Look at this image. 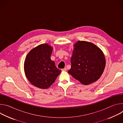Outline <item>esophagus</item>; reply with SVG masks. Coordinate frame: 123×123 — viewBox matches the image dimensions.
Returning <instances> with one entry per match:
<instances>
[{"mask_svg": "<svg viewBox=\"0 0 123 123\" xmlns=\"http://www.w3.org/2000/svg\"><path fill=\"white\" fill-rule=\"evenodd\" d=\"M62 70H63V71H67V68H65Z\"/></svg>", "mask_w": 123, "mask_h": 123, "instance_id": "obj_1", "label": "esophagus"}]
</instances>
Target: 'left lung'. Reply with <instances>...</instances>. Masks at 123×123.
I'll return each instance as SVG.
<instances>
[{
    "mask_svg": "<svg viewBox=\"0 0 123 123\" xmlns=\"http://www.w3.org/2000/svg\"><path fill=\"white\" fill-rule=\"evenodd\" d=\"M74 47L71 68L68 73L85 85L96 81L106 66L103 51L94 44L87 41H78Z\"/></svg>",
    "mask_w": 123,
    "mask_h": 123,
    "instance_id": "obj_1",
    "label": "left lung"
}]
</instances>
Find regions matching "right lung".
Here are the masks:
<instances>
[{
  "instance_id": "add662e5",
  "label": "right lung",
  "mask_w": 123,
  "mask_h": 123,
  "mask_svg": "<svg viewBox=\"0 0 123 123\" xmlns=\"http://www.w3.org/2000/svg\"><path fill=\"white\" fill-rule=\"evenodd\" d=\"M52 48L48 44L32 49L24 62V72L28 80L40 89L48 88L56 80L61 71L50 59Z\"/></svg>"
}]
</instances>
